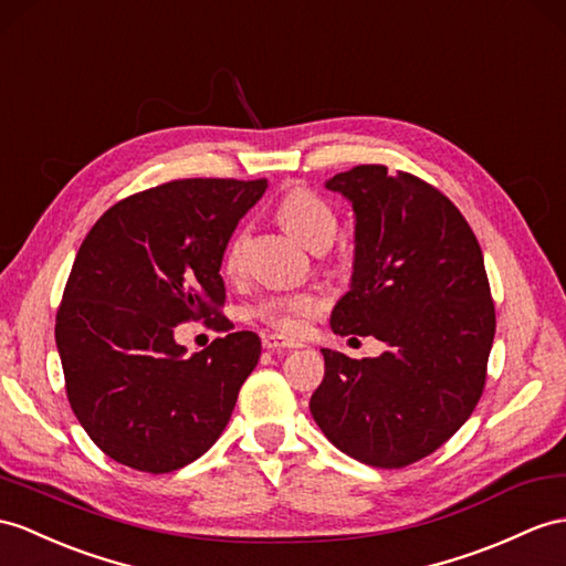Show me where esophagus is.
I'll return each instance as SVG.
<instances>
[{"mask_svg":"<svg viewBox=\"0 0 566 566\" xmlns=\"http://www.w3.org/2000/svg\"><path fill=\"white\" fill-rule=\"evenodd\" d=\"M261 343H264L266 350H281V348L291 350V348H297L295 340L283 338V336H279V334H266L264 338H261Z\"/></svg>","mask_w":566,"mask_h":566,"instance_id":"34e87169","label":"esophagus"}]
</instances>
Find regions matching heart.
I'll use <instances>...</instances> for the list:
<instances>
[{
    "mask_svg": "<svg viewBox=\"0 0 566 566\" xmlns=\"http://www.w3.org/2000/svg\"><path fill=\"white\" fill-rule=\"evenodd\" d=\"M281 226L291 232L295 240L302 244L312 247L319 240L334 238L336 232V213L326 199L316 195L314 189L307 187H295L287 191V195L279 201V209H275ZM242 250H244V235L235 232L230 238L226 252H223V273L235 275L242 266ZM322 307V293L314 291V287H305V291H293V293H279L269 295L256 302L254 316L259 322H264L273 331L285 336H297L302 328L307 326V319L319 312Z\"/></svg>",
    "mask_w": 566,
    "mask_h": 566,
    "instance_id": "1",
    "label": "heart"
}]
</instances>
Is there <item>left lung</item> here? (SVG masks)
Listing matches in <instances>:
<instances>
[{"label":"left lung","mask_w":566,"mask_h":566,"mask_svg":"<svg viewBox=\"0 0 566 566\" xmlns=\"http://www.w3.org/2000/svg\"><path fill=\"white\" fill-rule=\"evenodd\" d=\"M326 187L355 211L353 285L331 328L389 350L353 360L322 348L310 410L343 453L403 468L449 442L485 389L497 326L485 261L463 213L416 175L355 165Z\"/></svg>","instance_id":"1"}]
</instances>
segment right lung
<instances>
[{"label":"right lung","instance_id":"1","mask_svg":"<svg viewBox=\"0 0 566 566\" xmlns=\"http://www.w3.org/2000/svg\"><path fill=\"white\" fill-rule=\"evenodd\" d=\"M261 179H175L117 201L81 242L54 322L69 406L103 453L170 473L209 451L259 363L254 331L220 312V261ZM203 321L223 339L191 358L174 326Z\"/></svg>","mask_w":566,"mask_h":566}]
</instances>
